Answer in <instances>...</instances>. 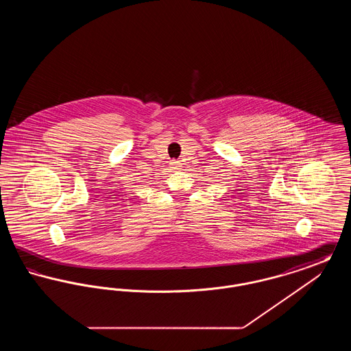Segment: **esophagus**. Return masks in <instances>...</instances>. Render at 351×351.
<instances>
[{
  "instance_id": "obj_1",
  "label": "esophagus",
  "mask_w": 351,
  "mask_h": 351,
  "mask_svg": "<svg viewBox=\"0 0 351 351\" xmlns=\"http://www.w3.org/2000/svg\"><path fill=\"white\" fill-rule=\"evenodd\" d=\"M182 167V163L179 162V160H172L171 162V168H173V169H180Z\"/></svg>"
}]
</instances>
